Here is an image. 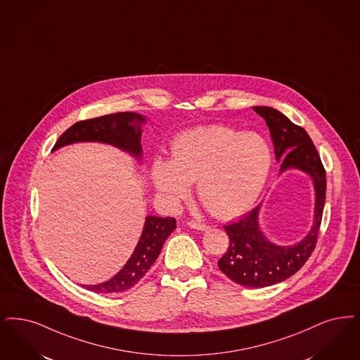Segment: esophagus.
Returning <instances> with one entry per match:
<instances>
[{
    "mask_svg": "<svg viewBox=\"0 0 360 360\" xmlns=\"http://www.w3.org/2000/svg\"><path fill=\"white\" fill-rule=\"evenodd\" d=\"M187 225H188V228L195 229V231H206L207 229V225L201 224V222H195V221H190Z\"/></svg>",
    "mask_w": 360,
    "mask_h": 360,
    "instance_id": "esophagus-1",
    "label": "esophagus"
}]
</instances>
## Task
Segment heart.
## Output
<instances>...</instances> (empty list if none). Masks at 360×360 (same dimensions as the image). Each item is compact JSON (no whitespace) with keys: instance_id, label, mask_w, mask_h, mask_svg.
Here are the masks:
<instances>
[{"instance_id":"heart-1","label":"heart","mask_w":360,"mask_h":360,"mask_svg":"<svg viewBox=\"0 0 360 360\" xmlns=\"http://www.w3.org/2000/svg\"><path fill=\"white\" fill-rule=\"evenodd\" d=\"M272 148L253 131L226 126L188 129L172 143V159H155L150 178L167 203L186 198L197 182L203 206L219 218L241 216L253 206L272 169Z\"/></svg>"}]
</instances>
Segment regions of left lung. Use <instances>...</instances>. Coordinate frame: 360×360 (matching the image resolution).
Here are the masks:
<instances>
[{"label": "left lung", "instance_id": "obj_1", "mask_svg": "<svg viewBox=\"0 0 360 360\" xmlns=\"http://www.w3.org/2000/svg\"><path fill=\"white\" fill-rule=\"evenodd\" d=\"M264 117L274 146V155L280 162V173L297 169L312 178L315 186L314 225L300 243L280 246L271 243L259 225V206L248 216L225 226L229 248L218 259V268L231 281L249 288L274 285L296 274L311 257L317 243V234L326 201V170L316 147L307 131L292 123L287 116L271 107H253Z\"/></svg>", "mask_w": 360, "mask_h": 360}]
</instances>
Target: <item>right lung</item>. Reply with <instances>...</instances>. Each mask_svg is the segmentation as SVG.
I'll return each instance as SVG.
<instances>
[{
    "instance_id": "right-lung-1",
    "label": "right lung",
    "mask_w": 360,
    "mask_h": 360,
    "mask_svg": "<svg viewBox=\"0 0 360 360\" xmlns=\"http://www.w3.org/2000/svg\"><path fill=\"white\" fill-rule=\"evenodd\" d=\"M146 117L135 112H117L75 123L53 146V151L77 142H101L112 144L141 160L142 158V124ZM176 228L172 217L147 216L138 245L120 272L105 283L83 287L96 293H120L136 285L158 259L162 246Z\"/></svg>"
}]
</instances>
